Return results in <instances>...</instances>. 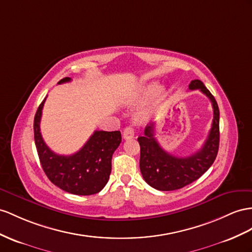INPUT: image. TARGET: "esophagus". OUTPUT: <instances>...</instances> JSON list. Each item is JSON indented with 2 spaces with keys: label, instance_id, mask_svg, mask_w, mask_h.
Instances as JSON below:
<instances>
[{
  "label": "esophagus",
  "instance_id": "obj_1",
  "mask_svg": "<svg viewBox=\"0 0 252 252\" xmlns=\"http://www.w3.org/2000/svg\"><path fill=\"white\" fill-rule=\"evenodd\" d=\"M134 137V130L131 126H126L124 131V138L125 139H130Z\"/></svg>",
  "mask_w": 252,
  "mask_h": 252
}]
</instances>
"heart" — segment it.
<instances>
[{"label": "heart", "mask_w": 252, "mask_h": 252, "mask_svg": "<svg viewBox=\"0 0 252 252\" xmlns=\"http://www.w3.org/2000/svg\"><path fill=\"white\" fill-rule=\"evenodd\" d=\"M152 88H153L152 84H150V85L145 86L144 88H141L140 92H139L138 94H134V95L132 96V98H131L130 100H128V102H130L131 104H132V103H135V102L139 101L140 99H143L144 96H146L148 94H149V93L151 92ZM165 95H166V92H165L164 88H162V87L157 88L156 93H154V94H153L152 102L150 103L149 105L146 106V107L143 109V111H141V112L138 114V117H139L140 119H146V118L149 117L151 112H152L153 106H156V105L158 104V103H159L160 101H163L164 98H165Z\"/></svg>", "instance_id": "obj_1"}]
</instances>
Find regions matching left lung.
<instances>
[{
	"mask_svg": "<svg viewBox=\"0 0 252 252\" xmlns=\"http://www.w3.org/2000/svg\"><path fill=\"white\" fill-rule=\"evenodd\" d=\"M189 89H199L212 102V127L202 148L188 158H178L166 152L154 137V125L145 128L137 138L140 146L139 167L145 181L158 190H176L196 181L208 170L217 157L219 148V108L209 89L200 80H193Z\"/></svg>",
	"mask_w": 252,
	"mask_h": 252,
	"instance_id": "8db88e82",
	"label": "left lung"
}]
</instances>
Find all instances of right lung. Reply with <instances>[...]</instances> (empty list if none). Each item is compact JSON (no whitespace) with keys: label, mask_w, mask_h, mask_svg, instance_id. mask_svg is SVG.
<instances>
[{"label":"right lung","mask_w":252,"mask_h":252,"mask_svg":"<svg viewBox=\"0 0 252 252\" xmlns=\"http://www.w3.org/2000/svg\"><path fill=\"white\" fill-rule=\"evenodd\" d=\"M70 81V77H63L59 84ZM46 99L47 96L34 118L35 145L44 173L57 188L73 195L88 196L99 192L111 175L113 153L121 143L120 131H94L76 153L71 156L56 154L44 143L40 133V119Z\"/></svg>","instance_id":"1"}]
</instances>
